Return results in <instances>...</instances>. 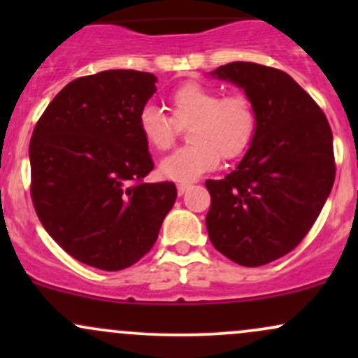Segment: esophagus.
I'll use <instances>...</instances> for the list:
<instances>
[{
	"label": "esophagus",
	"mask_w": 358,
	"mask_h": 358,
	"mask_svg": "<svg viewBox=\"0 0 358 358\" xmlns=\"http://www.w3.org/2000/svg\"><path fill=\"white\" fill-rule=\"evenodd\" d=\"M176 190H178V195H183V193L192 190V185L190 183H178L176 185Z\"/></svg>",
	"instance_id": "esophagus-1"
}]
</instances>
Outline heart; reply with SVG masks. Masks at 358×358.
<instances>
[{
    "label": "heart",
    "mask_w": 358,
    "mask_h": 358,
    "mask_svg": "<svg viewBox=\"0 0 358 358\" xmlns=\"http://www.w3.org/2000/svg\"><path fill=\"white\" fill-rule=\"evenodd\" d=\"M173 119L162 109L146 106L138 117L143 139L156 151L173 146L179 126H188L190 145L180 148L159 163V173L187 183L219 165L220 156L232 159L245 153L257 129V114L244 94L222 96L219 89L185 84L170 96Z\"/></svg>",
    "instance_id": "1"
}]
</instances>
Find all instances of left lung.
I'll list each match as a JSON object with an SVG mask.
<instances>
[{"label":"left lung","instance_id":"obj_1","mask_svg":"<svg viewBox=\"0 0 358 358\" xmlns=\"http://www.w3.org/2000/svg\"><path fill=\"white\" fill-rule=\"evenodd\" d=\"M244 90L256 136L236 170L207 180V232L219 252L248 268L293 250L318 219L335 182L334 136L318 104L293 77L252 62L208 73Z\"/></svg>","mask_w":358,"mask_h":358}]
</instances>
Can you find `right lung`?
Instances as JSON below:
<instances>
[{
    "instance_id": "right-lung-1",
    "label": "right lung",
    "mask_w": 358,
    "mask_h": 358,
    "mask_svg": "<svg viewBox=\"0 0 358 358\" xmlns=\"http://www.w3.org/2000/svg\"><path fill=\"white\" fill-rule=\"evenodd\" d=\"M156 76L104 71L79 77L53 97L30 141L36 215L73 259L102 271L150 252L176 200L171 182L145 183L153 170L138 117Z\"/></svg>"
}]
</instances>
